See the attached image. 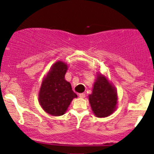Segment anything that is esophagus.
<instances>
[{
	"instance_id": "1",
	"label": "esophagus",
	"mask_w": 154,
	"mask_h": 154,
	"mask_svg": "<svg viewBox=\"0 0 154 154\" xmlns=\"http://www.w3.org/2000/svg\"><path fill=\"white\" fill-rule=\"evenodd\" d=\"M79 97L81 98H84L85 97V93H79Z\"/></svg>"
}]
</instances>
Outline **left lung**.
<instances>
[{"instance_id": "8db88e82", "label": "left lung", "mask_w": 154, "mask_h": 154, "mask_svg": "<svg viewBox=\"0 0 154 154\" xmlns=\"http://www.w3.org/2000/svg\"><path fill=\"white\" fill-rule=\"evenodd\" d=\"M88 100L95 116L107 117L117 109V91L106 76L98 73L93 83L92 93L88 95Z\"/></svg>"}]
</instances>
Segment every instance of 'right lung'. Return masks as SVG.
<instances>
[{
  "label": "right lung",
  "instance_id": "1",
  "mask_svg": "<svg viewBox=\"0 0 154 154\" xmlns=\"http://www.w3.org/2000/svg\"><path fill=\"white\" fill-rule=\"evenodd\" d=\"M68 65L57 61L42 80L38 93V101L45 112L52 116H61L77 95L72 91L71 84L65 79Z\"/></svg>",
  "mask_w": 154,
  "mask_h": 154
}]
</instances>
